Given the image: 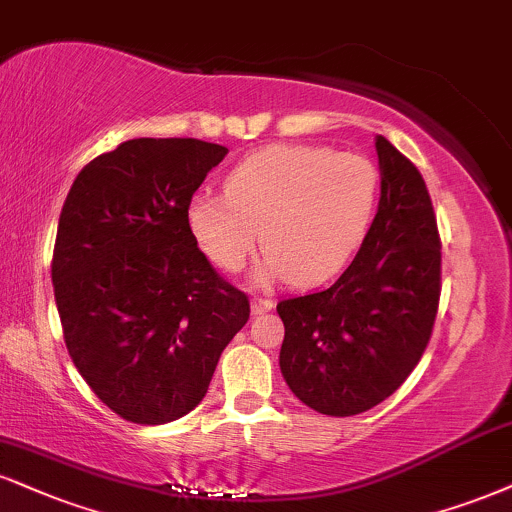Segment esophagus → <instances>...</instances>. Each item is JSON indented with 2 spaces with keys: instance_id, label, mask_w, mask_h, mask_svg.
<instances>
[{
  "instance_id": "obj_1",
  "label": "esophagus",
  "mask_w": 512,
  "mask_h": 512,
  "mask_svg": "<svg viewBox=\"0 0 512 512\" xmlns=\"http://www.w3.org/2000/svg\"><path fill=\"white\" fill-rule=\"evenodd\" d=\"M252 315H264V312H269L274 307V300L269 298H252Z\"/></svg>"
}]
</instances>
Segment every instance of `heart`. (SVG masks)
Here are the masks:
<instances>
[{
	"mask_svg": "<svg viewBox=\"0 0 512 512\" xmlns=\"http://www.w3.org/2000/svg\"><path fill=\"white\" fill-rule=\"evenodd\" d=\"M226 195L190 197L186 224L221 272H240L257 248L255 279L315 286L334 276L365 240L379 174L362 155L317 145H269L233 166Z\"/></svg>",
	"mask_w": 512,
	"mask_h": 512,
	"instance_id": "1",
	"label": "heart"
}]
</instances>
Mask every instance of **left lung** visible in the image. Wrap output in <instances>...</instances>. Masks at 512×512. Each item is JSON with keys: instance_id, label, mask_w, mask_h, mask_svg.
<instances>
[{"instance_id": "left-lung-1", "label": "left lung", "mask_w": 512, "mask_h": 512, "mask_svg": "<svg viewBox=\"0 0 512 512\" xmlns=\"http://www.w3.org/2000/svg\"><path fill=\"white\" fill-rule=\"evenodd\" d=\"M381 197L350 267L324 291L276 305L288 389L331 417L360 415L410 377L432 338L441 240L417 166L377 135Z\"/></svg>"}]
</instances>
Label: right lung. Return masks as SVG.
<instances>
[{"label":"right lung","mask_w":512,"mask_h":512,"mask_svg":"<svg viewBox=\"0 0 512 512\" xmlns=\"http://www.w3.org/2000/svg\"><path fill=\"white\" fill-rule=\"evenodd\" d=\"M195 138H135L95 157L61 207L52 283L80 377L109 410L164 424L205 398L248 295L214 272L186 224L226 157Z\"/></svg>","instance_id":"1"}]
</instances>
